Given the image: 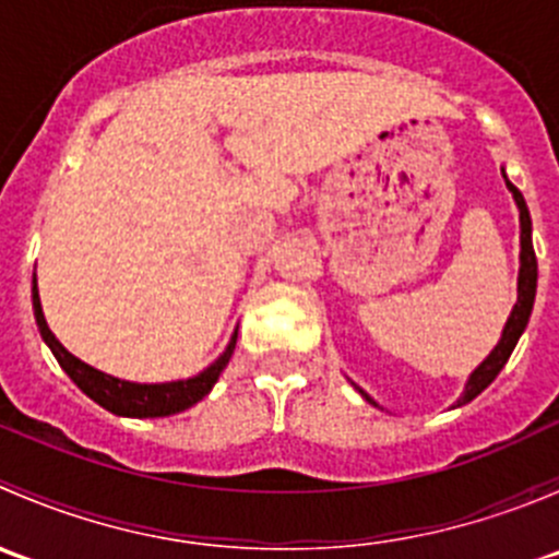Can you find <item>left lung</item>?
I'll list each match as a JSON object with an SVG mask.
<instances>
[{"mask_svg": "<svg viewBox=\"0 0 559 559\" xmlns=\"http://www.w3.org/2000/svg\"><path fill=\"white\" fill-rule=\"evenodd\" d=\"M503 178H506V173H503ZM506 186H509V191L514 194L516 207H520V227H522V233H520L522 251H520V281H516V306H514V311H511L509 321H506L503 335H500L498 346H495L492 354H489V357L484 359V362L478 365L476 370H473L471 379H467V384H465V392H462V397L456 400V405L471 403L473 397H478L484 389H487L495 379H498V373L503 370V365L509 362L511 352H514L516 341L522 337L524 326H527L530 313H533L535 284H538V259H535V251H533V222H530V211H527V205H524L522 191L516 189V186L511 183L509 178H506ZM359 392H362V389H359ZM362 397L368 400V403H373V400H370L365 392H362Z\"/></svg>", "mask_w": 559, "mask_h": 559, "instance_id": "8db88e82", "label": "left lung"}]
</instances>
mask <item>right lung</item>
I'll use <instances>...</instances> for the list:
<instances>
[{"label": "right lung", "mask_w": 559, "mask_h": 559, "mask_svg": "<svg viewBox=\"0 0 559 559\" xmlns=\"http://www.w3.org/2000/svg\"><path fill=\"white\" fill-rule=\"evenodd\" d=\"M32 306H35V319L39 326V335L48 343V348L53 352V357L59 359V365L64 368V373L75 381L81 392H86L94 403L103 405L105 411L116 416H134V419H154V416H170L180 414V411L191 408L194 403H200L213 384L218 381L222 370L227 368L229 357L235 352V343H238V330L229 337V346L224 348L222 357L205 368L202 373L191 376L183 381H167V384H134V381H121L116 376H107L103 370L92 368V365L81 362L78 357H72L56 335L50 332L48 321L43 316V306H39V292H37V275L32 281Z\"/></svg>", "instance_id": "add662e5"}]
</instances>
